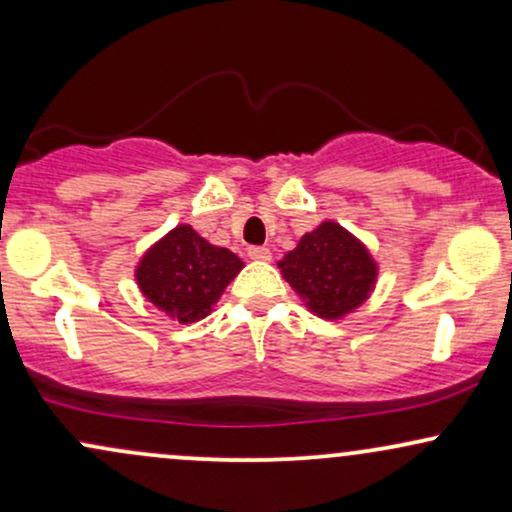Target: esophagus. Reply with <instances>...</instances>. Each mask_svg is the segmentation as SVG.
Returning a JSON list of instances; mask_svg holds the SVG:
<instances>
[{
  "mask_svg": "<svg viewBox=\"0 0 512 512\" xmlns=\"http://www.w3.org/2000/svg\"><path fill=\"white\" fill-rule=\"evenodd\" d=\"M248 257L255 262H269L272 252H269V248H262V245H252V248H248Z\"/></svg>",
  "mask_w": 512,
  "mask_h": 512,
  "instance_id": "34e87169",
  "label": "esophagus"
}]
</instances>
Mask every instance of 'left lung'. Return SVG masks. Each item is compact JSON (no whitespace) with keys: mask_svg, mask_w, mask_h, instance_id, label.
<instances>
[{"mask_svg":"<svg viewBox=\"0 0 512 512\" xmlns=\"http://www.w3.org/2000/svg\"><path fill=\"white\" fill-rule=\"evenodd\" d=\"M281 274L315 315L339 320L368 298L378 267L361 240L339 223L325 221L305 233L279 262Z\"/></svg>","mask_w":512,"mask_h":512,"instance_id":"left-lung-1","label":"left lung"}]
</instances>
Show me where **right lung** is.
<instances>
[{
	"label": "right lung",
	"mask_w": 512,
	"mask_h": 512,
	"mask_svg": "<svg viewBox=\"0 0 512 512\" xmlns=\"http://www.w3.org/2000/svg\"><path fill=\"white\" fill-rule=\"evenodd\" d=\"M243 260L231 250L216 248L192 226L182 223L142 257L137 267L139 289L173 320L197 322L233 281Z\"/></svg>",
	"instance_id": "add662e5"
}]
</instances>
